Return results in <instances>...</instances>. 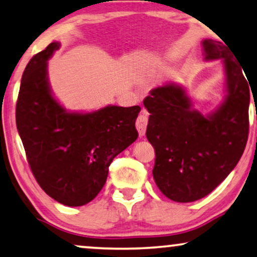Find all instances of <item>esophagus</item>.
I'll use <instances>...</instances> for the list:
<instances>
[{
	"mask_svg": "<svg viewBox=\"0 0 257 257\" xmlns=\"http://www.w3.org/2000/svg\"><path fill=\"white\" fill-rule=\"evenodd\" d=\"M147 122H149V117H147L146 112L143 111L142 113L138 115V118H137V121H136L137 130H138L140 137H143L144 135H145L146 127H147Z\"/></svg>",
	"mask_w": 257,
	"mask_h": 257,
	"instance_id": "esophagus-1",
	"label": "esophagus"
}]
</instances>
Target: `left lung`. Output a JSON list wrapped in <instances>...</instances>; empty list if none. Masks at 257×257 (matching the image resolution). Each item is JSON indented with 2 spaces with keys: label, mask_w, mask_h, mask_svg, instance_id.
Wrapping results in <instances>:
<instances>
[{
  "label": "left lung",
  "mask_w": 257,
  "mask_h": 257,
  "mask_svg": "<svg viewBox=\"0 0 257 257\" xmlns=\"http://www.w3.org/2000/svg\"><path fill=\"white\" fill-rule=\"evenodd\" d=\"M224 44L202 41L206 61L221 59L226 76L227 94L215 111L203 115L195 110L187 91L177 84L154 87L144 99L151 113L146 137L156 150L154 181L173 201L193 202L208 195L234 170L245 149L250 84Z\"/></svg>",
  "instance_id": "1"
}]
</instances>
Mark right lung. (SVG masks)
<instances>
[{
    "label": "right lung",
    "mask_w": 257,
    "mask_h": 257,
    "mask_svg": "<svg viewBox=\"0 0 257 257\" xmlns=\"http://www.w3.org/2000/svg\"><path fill=\"white\" fill-rule=\"evenodd\" d=\"M52 42L30 59L16 104V126L35 179L49 196L77 207L96 198L114 157L138 138V105H108L89 113L66 111L51 94L48 59Z\"/></svg>",
    "instance_id": "right-lung-1"
}]
</instances>
